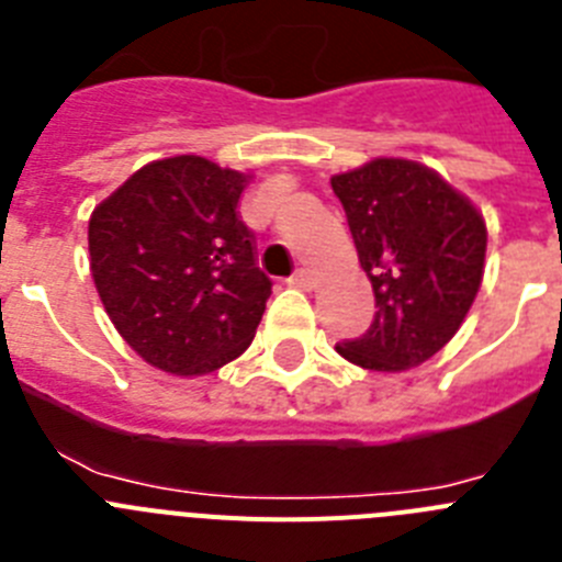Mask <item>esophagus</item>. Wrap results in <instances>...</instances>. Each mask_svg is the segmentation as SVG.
Listing matches in <instances>:
<instances>
[{
	"mask_svg": "<svg viewBox=\"0 0 562 562\" xmlns=\"http://www.w3.org/2000/svg\"><path fill=\"white\" fill-rule=\"evenodd\" d=\"M290 284L297 286V290H312V286H315V278H312L310 270H297L295 276L290 278Z\"/></svg>",
	"mask_w": 562,
	"mask_h": 562,
	"instance_id": "esophagus-1",
	"label": "esophagus"
}]
</instances>
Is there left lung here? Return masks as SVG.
<instances>
[{
  "instance_id": "obj_1",
  "label": "left lung",
  "mask_w": 562,
  "mask_h": 562,
  "mask_svg": "<svg viewBox=\"0 0 562 562\" xmlns=\"http://www.w3.org/2000/svg\"><path fill=\"white\" fill-rule=\"evenodd\" d=\"M360 267L374 290L369 331L337 355L369 371H408L459 331L484 278L486 225L441 173L402 157H376L335 173Z\"/></svg>"
}]
</instances>
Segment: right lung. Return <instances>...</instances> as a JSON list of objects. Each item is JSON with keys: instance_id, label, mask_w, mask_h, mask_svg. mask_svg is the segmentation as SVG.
<instances>
[{"instance_id": "add662e5", "label": "right lung", "mask_w": 562, "mask_h": 562, "mask_svg": "<svg viewBox=\"0 0 562 562\" xmlns=\"http://www.w3.org/2000/svg\"><path fill=\"white\" fill-rule=\"evenodd\" d=\"M250 173L180 154L134 171L89 216L109 321L148 366L202 376L252 342L272 281L238 216Z\"/></svg>"}]
</instances>
